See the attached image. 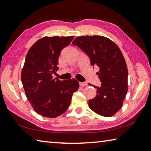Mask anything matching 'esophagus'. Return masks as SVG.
<instances>
[{
    "instance_id": "34e87169",
    "label": "esophagus",
    "mask_w": 151,
    "mask_h": 151,
    "mask_svg": "<svg viewBox=\"0 0 151 151\" xmlns=\"http://www.w3.org/2000/svg\"><path fill=\"white\" fill-rule=\"evenodd\" d=\"M87 85V83H86V82H79V85H80V86L84 87V86H86Z\"/></svg>"
}]
</instances>
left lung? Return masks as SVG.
<instances>
[{
  "mask_svg": "<svg viewBox=\"0 0 151 151\" xmlns=\"http://www.w3.org/2000/svg\"><path fill=\"white\" fill-rule=\"evenodd\" d=\"M89 56L91 64L100 70L96 73L101 82L96 95L89 106L98 114L110 117L120 110L127 91V68L120 49L114 42L100 35L78 37L72 42Z\"/></svg>",
  "mask_w": 151,
  "mask_h": 151,
  "instance_id": "8db88e82",
  "label": "left lung"
}]
</instances>
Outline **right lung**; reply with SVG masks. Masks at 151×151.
I'll return each mask as SVG.
<instances>
[{
    "instance_id": "1",
    "label": "right lung",
    "mask_w": 151,
    "mask_h": 151,
    "mask_svg": "<svg viewBox=\"0 0 151 151\" xmlns=\"http://www.w3.org/2000/svg\"><path fill=\"white\" fill-rule=\"evenodd\" d=\"M74 37H45L33 45L26 55L21 79L34 110L44 117L55 118L69 107L73 93L79 88L75 79L60 81L52 75L58 70L62 50Z\"/></svg>"
}]
</instances>
